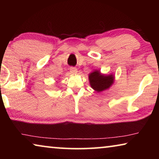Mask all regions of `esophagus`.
Returning a JSON list of instances; mask_svg holds the SVG:
<instances>
[{
	"mask_svg": "<svg viewBox=\"0 0 159 159\" xmlns=\"http://www.w3.org/2000/svg\"><path fill=\"white\" fill-rule=\"evenodd\" d=\"M70 71H71V72H72V73H76L77 69L76 68V67L71 66V67H70Z\"/></svg>",
	"mask_w": 159,
	"mask_h": 159,
	"instance_id": "esophagus-1",
	"label": "esophagus"
}]
</instances>
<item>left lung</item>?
Wrapping results in <instances>:
<instances>
[{
    "instance_id": "1",
    "label": "left lung",
    "mask_w": 159,
    "mask_h": 159,
    "mask_svg": "<svg viewBox=\"0 0 159 159\" xmlns=\"http://www.w3.org/2000/svg\"><path fill=\"white\" fill-rule=\"evenodd\" d=\"M89 80L91 87L97 92H101L108 88L114 83L113 75L105 76L99 71H95L89 75Z\"/></svg>"
}]
</instances>
